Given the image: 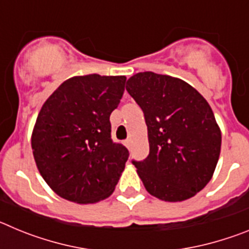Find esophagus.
Wrapping results in <instances>:
<instances>
[{
  "instance_id": "1",
  "label": "esophagus",
  "mask_w": 249,
  "mask_h": 249,
  "mask_svg": "<svg viewBox=\"0 0 249 249\" xmlns=\"http://www.w3.org/2000/svg\"><path fill=\"white\" fill-rule=\"evenodd\" d=\"M124 146H126L128 149L131 148V147H132V141L131 140H127L126 142H124Z\"/></svg>"
}]
</instances>
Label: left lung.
Here are the masks:
<instances>
[{
    "label": "left lung",
    "mask_w": 249,
    "mask_h": 249,
    "mask_svg": "<svg viewBox=\"0 0 249 249\" xmlns=\"http://www.w3.org/2000/svg\"><path fill=\"white\" fill-rule=\"evenodd\" d=\"M126 89L144 113L149 155L135 162L149 195L166 202L196 196L211 181L222 135L211 106L177 77L140 72Z\"/></svg>",
    "instance_id": "obj_1"
}]
</instances>
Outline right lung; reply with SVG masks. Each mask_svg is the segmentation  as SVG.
Segmentation results:
<instances>
[{
	"mask_svg": "<svg viewBox=\"0 0 249 249\" xmlns=\"http://www.w3.org/2000/svg\"><path fill=\"white\" fill-rule=\"evenodd\" d=\"M124 82V76H74L43 103L31 146L38 172L59 197L89 204L113 193L128 160L126 147L112 142L109 122Z\"/></svg>",
	"mask_w": 249,
	"mask_h": 249,
	"instance_id": "obj_1",
	"label": "right lung"
}]
</instances>
